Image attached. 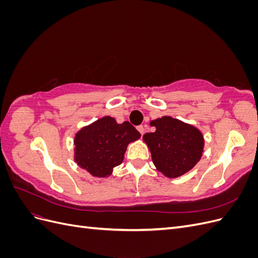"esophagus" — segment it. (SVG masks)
Masks as SVG:
<instances>
[{"label": "esophagus", "mask_w": 258, "mask_h": 258, "mask_svg": "<svg viewBox=\"0 0 258 258\" xmlns=\"http://www.w3.org/2000/svg\"><path fill=\"white\" fill-rule=\"evenodd\" d=\"M137 129L139 130L140 134H141V135L143 136V134H144V127H143V126H138V128H137Z\"/></svg>", "instance_id": "34e87169"}]
</instances>
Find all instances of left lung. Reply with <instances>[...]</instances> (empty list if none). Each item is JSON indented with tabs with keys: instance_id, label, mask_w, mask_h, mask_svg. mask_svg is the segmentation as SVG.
<instances>
[{
	"instance_id": "1",
	"label": "left lung",
	"mask_w": 258,
	"mask_h": 258,
	"mask_svg": "<svg viewBox=\"0 0 258 258\" xmlns=\"http://www.w3.org/2000/svg\"><path fill=\"white\" fill-rule=\"evenodd\" d=\"M154 132L143 140L150 148L155 167L167 177H177L188 172L200 160L205 140L191 124L163 116L151 121Z\"/></svg>"
}]
</instances>
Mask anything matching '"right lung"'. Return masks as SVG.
Instances as JSON below:
<instances>
[{"instance_id": "obj_1", "label": "right lung", "mask_w": 258, "mask_h": 258, "mask_svg": "<svg viewBox=\"0 0 258 258\" xmlns=\"http://www.w3.org/2000/svg\"><path fill=\"white\" fill-rule=\"evenodd\" d=\"M140 137L129 121L117 123L113 117L105 116L77 132L74 159L91 175L105 177L122 162L128 144Z\"/></svg>"}]
</instances>
